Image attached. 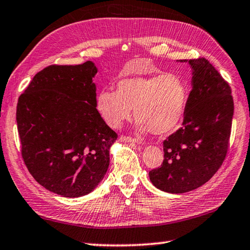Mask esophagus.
<instances>
[{
  "mask_svg": "<svg viewBox=\"0 0 250 250\" xmlns=\"http://www.w3.org/2000/svg\"><path fill=\"white\" fill-rule=\"evenodd\" d=\"M120 140L124 141V142H134V144L138 142L136 138H132V137H129V136H121Z\"/></svg>",
  "mask_w": 250,
  "mask_h": 250,
  "instance_id": "obj_1",
  "label": "esophagus"
}]
</instances>
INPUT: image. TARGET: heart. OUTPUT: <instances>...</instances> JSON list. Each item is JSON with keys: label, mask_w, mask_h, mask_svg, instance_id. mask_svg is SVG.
<instances>
[{"label": "heart", "mask_w": 250, "mask_h": 250, "mask_svg": "<svg viewBox=\"0 0 250 250\" xmlns=\"http://www.w3.org/2000/svg\"><path fill=\"white\" fill-rule=\"evenodd\" d=\"M190 84L176 73L152 77L122 79L116 90H101L97 96V109L112 128L134 117L142 131L168 134L181 124L187 111Z\"/></svg>", "instance_id": "heart-1"}]
</instances>
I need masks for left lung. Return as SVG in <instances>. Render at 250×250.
<instances>
[{"instance_id": "obj_1", "label": "left lung", "mask_w": 250, "mask_h": 250, "mask_svg": "<svg viewBox=\"0 0 250 250\" xmlns=\"http://www.w3.org/2000/svg\"><path fill=\"white\" fill-rule=\"evenodd\" d=\"M192 72L182 126L164 141V161L149 172L166 192L184 193L206 184L227 156L233 116L228 82L207 59L189 60Z\"/></svg>"}]
</instances>
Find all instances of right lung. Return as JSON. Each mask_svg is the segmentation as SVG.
Segmentation results:
<instances>
[{"mask_svg":"<svg viewBox=\"0 0 250 250\" xmlns=\"http://www.w3.org/2000/svg\"><path fill=\"white\" fill-rule=\"evenodd\" d=\"M97 71L91 61L49 65L18 101L23 161L40 185L63 197L84 196L97 187L118 138L97 110Z\"/></svg>","mask_w":250,"mask_h":250,"instance_id":"obj_1","label":"right lung"}]
</instances>
